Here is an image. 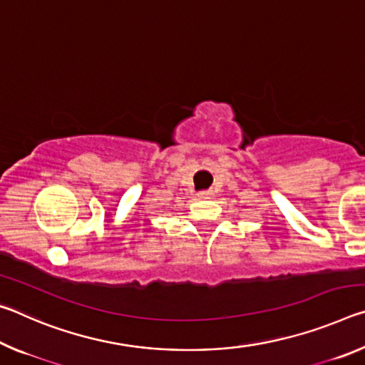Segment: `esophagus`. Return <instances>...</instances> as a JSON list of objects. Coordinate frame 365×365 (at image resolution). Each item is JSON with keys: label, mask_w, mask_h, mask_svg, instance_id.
<instances>
[{"label": "esophagus", "mask_w": 365, "mask_h": 365, "mask_svg": "<svg viewBox=\"0 0 365 365\" xmlns=\"http://www.w3.org/2000/svg\"><path fill=\"white\" fill-rule=\"evenodd\" d=\"M214 196V193L211 190H207V191H201V193H197V197H200V200H211V197Z\"/></svg>", "instance_id": "1"}]
</instances>
